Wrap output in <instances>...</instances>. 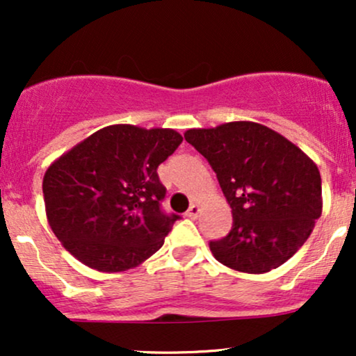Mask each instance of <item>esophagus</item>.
<instances>
[{"instance_id": "1", "label": "esophagus", "mask_w": 356, "mask_h": 356, "mask_svg": "<svg viewBox=\"0 0 356 356\" xmlns=\"http://www.w3.org/2000/svg\"><path fill=\"white\" fill-rule=\"evenodd\" d=\"M199 214H201V207H199L197 204H191V207L186 212V216L189 219H197Z\"/></svg>"}]
</instances>
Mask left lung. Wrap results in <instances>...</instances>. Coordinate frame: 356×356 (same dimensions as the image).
<instances>
[{
  "mask_svg": "<svg viewBox=\"0 0 356 356\" xmlns=\"http://www.w3.org/2000/svg\"><path fill=\"white\" fill-rule=\"evenodd\" d=\"M186 140L209 162L232 209V227L209 248L219 263L249 275L286 263L321 216L320 170L288 138L256 124L191 129Z\"/></svg>",
  "mask_w": 356,
  "mask_h": 356,
  "instance_id": "obj_1",
  "label": "left lung"
}]
</instances>
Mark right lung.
I'll return each instance as SVG.
<instances>
[{"mask_svg":"<svg viewBox=\"0 0 356 356\" xmlns=\"http://www.w3.org/2000/svg\"><path fill=\"white\" fill-rule=\"evenodd\" d=\"M172 129L110 125L48 167L43 195L51 231L88 268H136L162 248L179 219L165 214L157 167L181 145Z\"/></svg>","mask_w":356,"mask_h":356,"instance_id":"right-lung-1","label":"right lung"}]
</instances>
